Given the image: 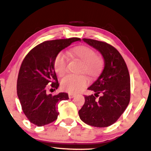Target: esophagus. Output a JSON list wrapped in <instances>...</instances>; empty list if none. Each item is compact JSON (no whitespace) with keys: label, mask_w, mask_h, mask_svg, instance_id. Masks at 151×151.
<instances>
[{"label":"esophagus","mask_w":151,"mask_h":151,"mask_svg":"<svg viewBox=\"0 0 151 151\" xmlns=\"http://www.w3.org/2000/svg\"><path fill=\"white\" fill-rule=\"evenodd\" d=\"M68 95H69V98H70V99L74 98V95H73V94H69Z\"/></svg>","instance_id":"esophagus-1"}]
</instances>
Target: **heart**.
Masks as SVG:
<instances>
[{"instance_id":"heart-1","label":"heart","mask_w":151,"mask_h":151,"mask_svg":"<svg viewBox=\"0 0 151 151\" xmlns=\"http://www.w3.org/2000/svg\"><path fill=\"white\" fill-rule=\"evenodd\" d=\"M68 54L72 58L82 63L79 74H85L91 78L96 77L102 71L104 60L101 56H97L96 51L87 46H77L72 48ZM68 56L63 52L56 55L53 60V68L59 77H63L68 72ZM89 79L85 75H70L62 80L61 87L70 93L81 92L88 85Z\"/></svg>"}]
</instances>
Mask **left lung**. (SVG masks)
<instances>
[{
    "label": "left lung",
    "mask_w": 151,
    "mask_h": 151,
    "mask_svg": "<svg viewBox=\"0 0 151 151\" xmlns=\"http://www.w3.org/2000/svg\"><path fill=\"white\" fill-rule=\"evenodd\" d=\"M83 42L98 50L104 68L88 90L94 94L85 95L79 115L88 125L105 127L114 124L126 109L130 100V77L127 65L115 47L105 42L83 38Z\"/></svg>",
    "instance_id": "8db88e82"
}]
</instances>
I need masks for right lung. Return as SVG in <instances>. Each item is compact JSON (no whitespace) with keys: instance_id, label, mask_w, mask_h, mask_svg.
Wrapping results in <instances>:
<instances>
[{"instance_id":"obj_1","label":"right lung","mask_w":151,"mask_h":151,"mask_svg":"<svg viewBox=\"0 0 151 151\" xmlns=\"http://www.w3.org/2000/svg\"><path fill=\"white\" fill-rule=\"evenodd\" d=\"M78 37L45 41L32 49L21 65L17 79V91L25 116L30 123L43 126L58 118V104L68 100V93L49 94L59 86L53 60L60 51Z\"/></svg>"}]
</instances>
